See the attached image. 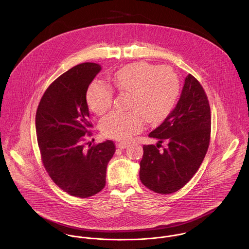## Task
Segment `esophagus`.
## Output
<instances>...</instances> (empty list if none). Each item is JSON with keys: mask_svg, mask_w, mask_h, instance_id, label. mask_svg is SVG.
Here are the masks:
<instances>
[{"mask_svg": "<svg viewBox=\"0 0 249 249\" xmlns=\"http://www.w3.org/2000/svg\"><path fill=\"white\" fill-rule=\"evenodd\" d=\"M117 146H118V148H120V149H124V148L127 146V143L124 142H119Z\"/></svg>", "mask_w": 249, "mask_h": 249, "instance_id": "1", "label": "esophagus"}]
</instances>
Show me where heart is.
I'll use <instances>...</instances> for the list:
<instances>
[{
  "label": "heart",
  "instance_id": "b5f03b06",
  "mask_svg": "<svg viewBox=\"0 0 249 249\" xmlns=\"http://www.w3.org/2000/svg\"><path fill=\"white\" fill-rule=\"evenodd\" d=\"M110 79L118 91L128 94L126 108L130 111L111 113L101 122V130L108 138L128 140L142 129L143 119L149 124L163 120L178 98V75L169 67L136 62L115 71ZM86 101L95 114L104 115L112 107V90L94 81L87 90Z\"/></svg>",
  "mask_w": 249,
  "mask_h": 249
}]
</instances>
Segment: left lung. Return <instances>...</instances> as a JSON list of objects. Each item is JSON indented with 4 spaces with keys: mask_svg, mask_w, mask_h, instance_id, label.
Masks as SVG:
<instances>
[{
    "mask_svg": "<svg viewBox=\"0 0 249 249\" xmlns=\"http://www.w3.org/2000/svg\"><path fill=\"white\" fill-rule=\"evenodd\" d=\"M211 132V112L200 83L188 74L178 104L148 137L156 145L143 144L140 180L149 190L172 194L185 186L200 167ZM167 146L159 150L162 142Z\"/></svg>",
    "mask_w": 249,
    "mask_h": 249,
    "instance_id": "left-lung-1",
    "label": "left lung"
}]
</instances>
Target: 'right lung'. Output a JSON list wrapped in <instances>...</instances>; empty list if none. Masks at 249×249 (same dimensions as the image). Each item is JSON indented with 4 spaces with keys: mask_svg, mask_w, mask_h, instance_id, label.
I'll list each match as a JSON object with an SVG mask.
<instances>
[{
    "mask_svg": "<svg viewBox=\"0 0 249 249\" xmlns=\"http://www.w3.org/2000/svg\"><path fill=\"white\" fill-rule=\"evenodd\" d=\"M101 70L91 62L72 67L49 86L36 112L37 142L46 171L60 189L80 198L105 188L107 164L116 150L110 140L89 148L83 143L92 126L86 93Z\"/></svg>",
    "mask_w": 249,
    "mask_h": 249,
    "instance_id": "1",
    "label": "right lung"
}]
</instances>
